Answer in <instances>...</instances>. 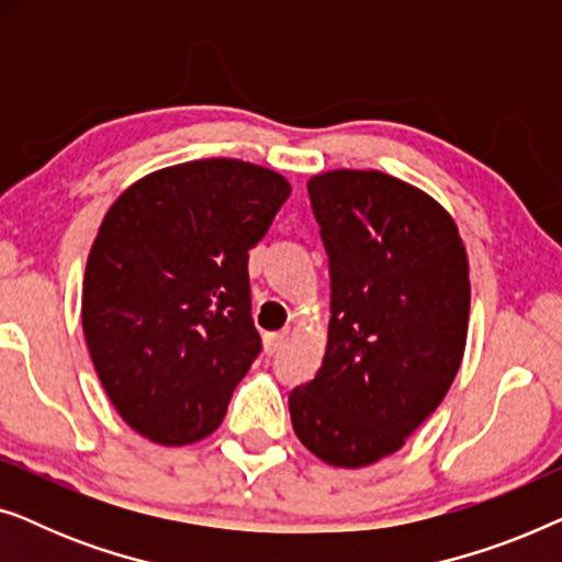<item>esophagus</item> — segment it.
<instances>
[{"label": "esophagus", "instance_id": "34e87169", "mask_svg": "<svg viewBox=\"0 0 562 562\" xmlns=\"http://www.w3.org/2000/svg\"><path fill=\"white\" fill-rule=\"evenodd\" d=\"M289 342V329H283V333H271V335H266V350L271 352H279V350H283V345Z\"/></svg>", "mask_w": 562, "mask_h": 562}]
</instances>
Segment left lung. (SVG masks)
Instances as JSON below:
<instances>
[{"label":"left lung","instance_id":"left-lung-1","mask_svg":"<svg viewBox=\"0 0 562 562\" xmlns=\"http://www.w3.org/2000/svg\"><path fill=\"white\" fill-rule=\"evenodd\" d=\"M329 258V333L317 375L289 394L294 432L337 468L402 448L448 394L465 350L471 281L456 222L381 171L310 179Z\"/></svg>","mask_w":562,"mask_h":562}]
</instances>
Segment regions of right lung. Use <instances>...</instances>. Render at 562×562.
Masks as SVG:
<instances>
[{"label":"right lung","instance_id":"1","mask_svg":"<svg viewBox=\"0 0 562 562\" xmlns=\"http://www.w3.org/2000/svg\"><path fill=\"white\" fill-rule=\"evenodd\" d=\"M291 194L235 158L189 160L120 194L83 273L81 325L99 381L158 445L212 435L260 352L248 250Z\"/></svg>","mask_w":562,"mask_h":562}]
</instances>
